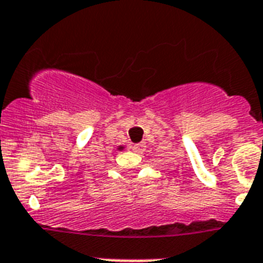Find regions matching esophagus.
Here are the masks:
<instances>
[{
	"instance_id": "obj_1",
	"label": "esophagus",
	"mask_w": 263,
	"mask_h": 263,
	"mask_svg": "<svg viewBox=\"0 0 263 263\" xmlns=\"http://www.w3.org/2000/svg\"><path fill=\"white\" fill-rule=\"evenodd\" d=\"M143 150H145V145L143 143H137V145L133 146V152L134 153H143Z\"/></svg>"
}]
</instances>
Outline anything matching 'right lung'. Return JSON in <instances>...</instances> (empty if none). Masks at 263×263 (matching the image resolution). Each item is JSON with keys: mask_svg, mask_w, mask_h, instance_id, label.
<instances>
[{"mask_svg": "<svg viewBox=\"0 0 263 263\" xmlns=\"http://www.w3.org/2000/svg\"><path fill=\"white\" fill-rule=\"evenodd\" d=\"M118 150H124V146H118Z\"/></svg>", "mask_w": 263, "mask_h": 263, "instance_id": "right-lung-1", "label": "right lung"}]
</instances>
